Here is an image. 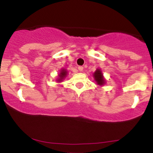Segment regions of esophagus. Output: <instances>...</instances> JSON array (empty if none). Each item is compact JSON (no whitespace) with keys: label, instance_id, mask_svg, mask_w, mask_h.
Instances as JSON below:
<instances>
[{"label":"esophagus","instance_id":"34e87169","mask_svg":"<svg viewBox=\"0 0 153 153\" xmlns=\"http://www.w3.org/2000/svg\"><path fill=\"white\" fill-rule=\"evenodd\" d=\"M78 70H79V71H83V69H84V67H83V66H78Z\"/></svg>","mask_w":153,"mask_h":153}]
</instances>
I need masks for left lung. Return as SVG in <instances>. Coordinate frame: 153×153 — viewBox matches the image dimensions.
Returning <instances> with one entry per match:
<instances>
[{
    "label": "left lung",
    "mask_w": 153,
    "mask_h": 153,
    "mask_svg": "<svg viewBox=\"0 0 153 153\" xmlns=\"http://www.w3.org/2000/svg\"><path fill=\"white\" fill-rule=\"evenodd\" d=\"M93 76H94L96 81L97 82V84H99V85H103L105 84V81L104 79L103 75H102L100 69H96V71L93 74Z\"/></svg>",
    "instance_id": "left-lung-1"
}]
</instances>
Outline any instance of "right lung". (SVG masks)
Here are the masks:
<instances>
[{
    "instance_id": "right-lung-1",
    "label": "right lung",
    "mask_w": 153,
    "mask_h": 153,
    "mask_svg": "<svg viewBox=\"0 0 153 153\" xmlns=\"http://www.w3.org/2000/svg\"><path fill=\"white\" fill-rule=\"evenodd\" d=\"M66 74H67V72H66L65 69H61V71H60V73L59 74L58 81H61L62 80L65 78V76L66 75Z\"/></svg>"
}]
</instances>
